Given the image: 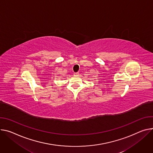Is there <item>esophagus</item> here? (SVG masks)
Masks as SVG:
<instances>
[{"label": "esophagus", "mask_w": 153, "mask_h": 153, "mask_svg": "<svg viewBox=\"0 0 153 153\" xmlns=\"http://www.w3.org/2000/svg\"><path fill=\"white\" fill-rule=\"evenodd\" d=\"M79 73H74V76H77V75H79Z\"/></svg>", "instance_id": "1"}]
</instances>
